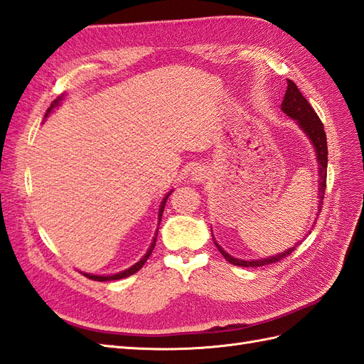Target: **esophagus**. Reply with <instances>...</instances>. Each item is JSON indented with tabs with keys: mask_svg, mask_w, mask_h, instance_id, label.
<instances>
[{
	"mask_svg": "<svg viewBox=\"0 0 364 364\" xmlns=\"http://www.w3.org/2000/svg\"><path fill=\"white\" fill-rule=\"evenodd\" d=\"M207 178H209V171H207L205 166H195L191 172V180L193 183H204Z\"/></svg>",
	"mask_w": 364,
	"mask_h": 364,
	"instance_id": "34e87169",
	"label": "esophagus"
}]
</instances>
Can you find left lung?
Here are the masks:
<instances>
[{
    "instance_id": "obj_1",
    "label": "left lung",
    "mask_w": 364,
    "mask_h": 364,
    "mask_svg": "<svg viewBox=\"0 0 364 364\" xmlns=\"http://www.w3.org/2000/svg\"><path fill=\"white\" fill-rule=\"evenodd\" d=\"M288 87H287V92L285 97L282 100V109L289 119L296 120V123L299 124V128L302 129L306 137L309 139L311 144H313L314 152H316V160H317V166H318V193H317V213L316 216L320 215L321 212V204H323V198H325V189H326V169H328V146H326V134L323 129V123L320 122L318 116L316 114V111L313 109V107L309 105V102L304 97L302 92L299 91L297 85L294 84L293 80L287 79ZM316 224V221H314ZM314 227V225H313ZM311 233V230L308 232ZM306 233V236H308ZM213 236V235H212ZM215 241V237H213ZM299 241L297 244H294V247L288 248V250L277 253L274 256H268L264 259H250V261H244V259H237L228 255L227 252H224V248L215 241V245L218 247V250L225 257L227 262H230L233 265H240V267H264L268 264H274L279 262L280 259L287 257L288 255H291L296 247L300 245Z\"/></svg>"
}]
</instances>
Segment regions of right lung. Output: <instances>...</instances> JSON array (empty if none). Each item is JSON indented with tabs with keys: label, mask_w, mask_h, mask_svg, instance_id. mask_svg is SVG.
<instances>
[{
	"label": "right lung",
	"mask_w": 364,
	"mask_h": 364,
	"mask_svg": "<svg viewBox=\"0 0 364 364\" xmlns=\"http://www.w3.org/2000/svg\"><path fill=\"white\" fill-rule=\"evenodd\" d=\"M62 99H64V95L59 96L56 100H53V103H51L50 108H48V109H47V112H46V117H48L50 114H51V111H53L55 108H58V107L60 105ZM171 193H172V191H171L168 195L164 196L163 201H161V204H160V209H159V225H160V221H161V215H163V210H164L166 201H168V198H169V195H171ZM157 235H159V228H157V232H155V236H154V240H152V242H151V245H149V248H148L146 255H144V256L140 259L139 262H136V264H134L132 267H129V268H127V269H123V272L114 273V274H107V276H102V274H91V273H84V272H80V273L84 274L85 277L91 279V280H97V282H107V280H117V279H123V277H128V276H131V274H134V273H137L139 269L144 265V262L148 261V257L151 256V253H152V250H154V247H155V241H157Z\"/></svg>",
	"instance_id": "right-lung-1"
}]
</instances>
